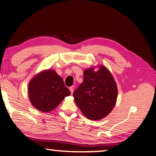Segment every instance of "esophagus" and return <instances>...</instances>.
I'll return each instance as SVG.
<instances>
[{"label":"esophagus","mask_w":156,"mask_h":156,"mask_svg":"<svg viewBox=\"0 0 156 156\" xmlns=\"http://www.w3.org/2000/svg\"><path fill=\"white\" fill-rule=\"evenodd\" d=\"M69 90H70V91H71V94L73 93V91H74V87L73 86H71L69 87Z\"/></svg>","instance_id":"obj_1"}]
</instances>
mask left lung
<instances>
[{"label":"left lung","instance_id":"1","mask_svg":"<svg viewBox=\"0 0 156 156\" xmlns=\"http://www.w3.org/2000/svg\"><path fill=\"white\" fill-rule=\"evenodd\" d=\"M85 69L83 82L73 94L74 100L87 119L97 121L109 115L116 104L117 87L110 72L104 66Z\"/></svg>","mask_w":156,"mask_h":156}]
</instances>
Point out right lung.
<instances>
[{"label":"right lung","mask_w":156,"mask_h":156,"mask_svg":"<svg viewBox=\"0 0 156 156\" xmlns=\"http://www.w3.org/2000/svg\"><path fill=\"white\" fill-rule=\"evenodd\" d=\"M28 93L33 107L43 112L52 111L71 95L62 78L54 70H45L37 74L29 83Z\"/></svg>","instance_id":"obj_1"}]
</instances>
